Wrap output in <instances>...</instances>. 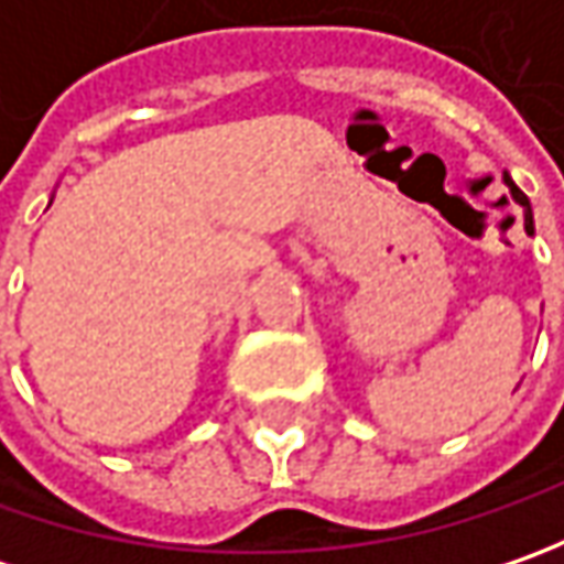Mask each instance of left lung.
Segmentation results:
<instances>
[{
    "mask_svg": "<svg viewBox=\"0 0 564 564\" xmlns=\"http://www.w3.org/2000/svg\"><path fill=\"white\" fill-rule=\"evenodd\" d=\"M502 178H506V185H509L511 197H514V200H518V204L524 206V228H528V235H533V213H531V204H528V197H524V194H521V191H518V185H514V182H511V175H509V172H506V175H502Z\"/></svg>",
    "mask_w": 564,
    "mask_h": 564,
    "instance_id": "8db88e82",
    "label": "left lung"
}]
</instances>
